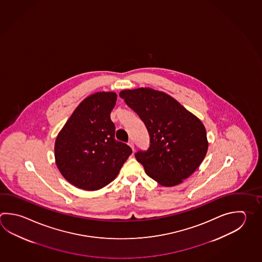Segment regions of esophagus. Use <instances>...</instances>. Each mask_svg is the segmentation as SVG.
<instances>
[{"label":"esophagus","mask_w":262,"mask_h":262,"mask_svg":"<svg viewBox=\"0 0 262 262\" xmlns=\"http://www.w3.org/2000/svg\"><path fill=\"white\" fill-rule=\"evenodd\" d=\"M128 145L130 146V148L133 149V151H134V143L133 141H129L128 143Z\"/></svg>","instance_id":"esophagus-1"}]
</instances>
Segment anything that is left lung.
I'll return each instance as SVG.
<instances>
[{
	"label": "left lung",
	"mask_w": 262,
	"mask_h": 262,
	"mask_svg": "<svg viewBox=\"0 0 262 262\" xmlns=\"http://www.w3.org/2000/svg\"><path fill=\"white\" fill-rule=\"evenodd\" d=\"M119 96L138 114L150 136L147 151L135 154L150 178L178 185L202 163L208 148L202 121L170 95L151 89L123 90Z\"/></svg>",
	"instance_id": "left-lung-1"
}]
</instances>
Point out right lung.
<instances>
[{
  "mask_svg": "<svg viewBox=\"0 0 262 262\" xmlns=\"http://www.w3.org/2000/svg\"><path fill=\"white\" fill-rule=\"evenodd\" d=\"M117 101L114 92H98L77 106L55 139V164L75 187L96 191L118 176L133 153L115 139L110 119Z\"/></svg>",
  "mask_w": 262,
  "mask_h": 262,
  "instance_id": "obj_1",
  "label": "right lung"
}]
</instances>
